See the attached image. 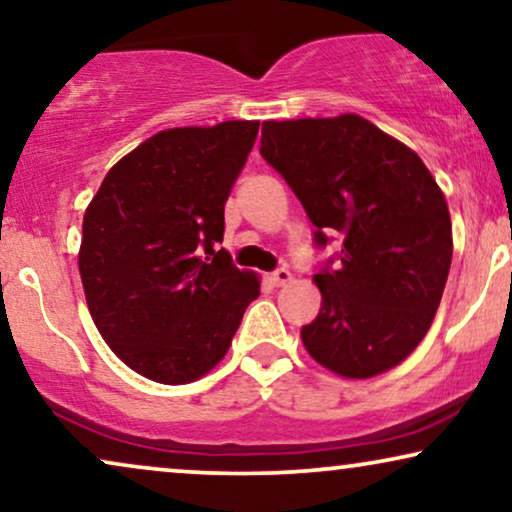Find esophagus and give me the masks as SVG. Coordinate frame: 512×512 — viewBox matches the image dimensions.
I'll list each match as a JSON object with an SVG mask.
<instances>
[{"label":"esophagus","mask_w":512,"mask_h":512,"mask_svg":"<svg viewBox=\"0 0 512 512\" xmlns=\"http://www.w3.org/2000/svg\"><path fill=\"white\" fill-rule=\"evenodd\" d=\"M291 280H294V275H291V272H289L287 268L275 270V272H272V275H270L272 287H284V284H289Z\"/></svg>","instance_id":"34e87169"}]
</instances>
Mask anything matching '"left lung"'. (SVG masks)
Masks as SVG:
<instances>
[{
	"label": "left lung",
	"instance_id": "1",
	"mask_svg": "<svg viewBox=\"0 0 512 512\" xmlns=\"http://www.w3.org/2000/svg\"><path fill=\"white\" fill-rule=\"evenodd\" d=\"M261 155L301 199L315 242L341 235V263L313 277L322 294L305 350L343 378L407 360L447 284L451 218L421 157L353 112L263 122Z\"/></svg>",
	"mask_w": 512,
	"mask_h": 512
}]
</instances>
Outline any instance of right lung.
Wrapping results in <instances>:
<instances>
[{"label": "right lung", "mask_w": 512, "mask_h": 512, "mask_svg": "<svg viewBox=\"0 0 512 512\" xmlns=\"http://www.w3.org/2000/svg\"><path fill=\"white\" fill-rule=\"evenodd\" d=\"M256 136L247 119L159 131L119 159L84 211L89 313L112 353L150 381L183 386L209 374L261 294L256 272L218 249Z\"/></svg>", "instance_id": "obj_1"}]
</instances>
